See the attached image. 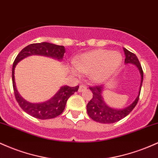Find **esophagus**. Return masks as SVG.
<instances>
[{
    "label": "esophagus",
    "instance_id": "1",
    "mask_svg": "<svg viewBox=\"0 0 158 158\" xmlns=\"http://www.w3.org/2000/svg\"><path fill=\"white\" fill-rule=\"evenodd\" d=\"M85 89H86V86H84V85H81V86H79L78 92H79V93H81V92H83Z\"/></svg>",
    "mask_w": 158,
    "mask_h": 158
}]
</instances>
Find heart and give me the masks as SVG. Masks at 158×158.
Listing matches in <instances>:
<instances>
[{"label":"heart","mask_w":158,"mask_h":158,"mask_svg":"<svg viewBox=\"0 0 158 158\" xmlns=\"http://www.w3.org/2000/svg\"><path fill=\"white\" fill-rule=\"evenodd\" d=\"M122 62V56L118 51L95 49L76 58L74 65L69 66V72L77 77L88 73L90 81L101 84L117 72Z\"/></svg>","instance_id":"b5f03b06"}]
</instances>
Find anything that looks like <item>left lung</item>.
<instances>
[{
  "mask_svg": "<svg viewBox=\"0 0 158 158\" xmlns=\"http://www.w3.org/2000/svg\"><path fill=\"white\" fill-rule=\"evenodd\" d=\"M125 52V65L133 64L136 65L140 74V84H139V92L136 95L135 100L129 106L124 108L111 107L106 104L103 97V92L105 87L102 86H96L95 87H89V89L93 92V98L87 104L86 110L90 118L94 121L100 122L102 124H111L116 122L127 116L133 110L137 104L139 100V94L143 81V72L139 60L134 54L123 48Z\"/></svg>",
  "mask_w": 158,
  "mask_h": 158,
  "instance_id": "1",
  "label": "left lung"
}]
</instances>
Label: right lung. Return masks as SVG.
<instances>
[{
    "instance_id": "right-lung-1",
    "label": "right lung",
    "mask_w": 158,
    "mask_h": 158,
    "mask_svg": "<svg viewBox=\"0 0 158 158\" xmlns=\"http://www.w3.org/2000/svg\"><path fill=\"white\" fill-rule=\"evenodd\" d=\"M65 53L64 46L54 45L49 42L31 44L21 51L14 61L12 69V79L15 99L23 110L33 117L40 119H49L59 116L64 110L67 100L71 95L78 90L79 86L70 87L69 86H63L54 96L46 102L40 103L29 102L19 93L16 89L14 75L16 65L21 60L33 55L47 56L61 62Z\"/></svg>"
}]
</instances>
